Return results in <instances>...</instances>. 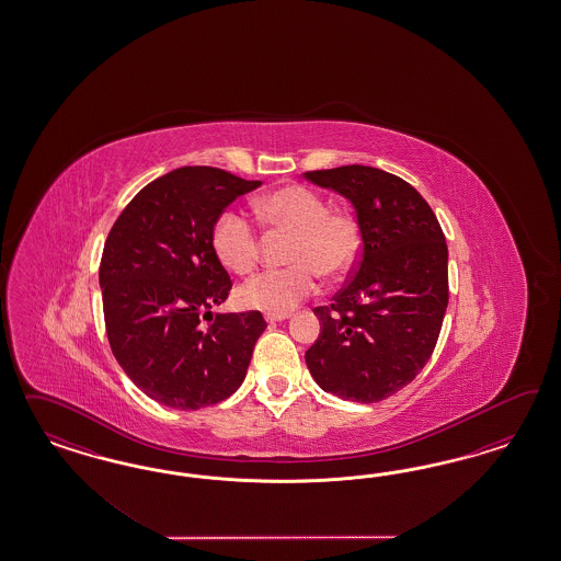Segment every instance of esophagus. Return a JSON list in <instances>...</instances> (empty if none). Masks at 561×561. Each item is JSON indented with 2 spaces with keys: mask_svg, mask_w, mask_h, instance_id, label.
<instances>
[{
  "mask_svg": "<svg viewBox=\"0 0 561 561\" xmlns=\"http://www.w3.org/2000/svg\"><path fill=\"white\" fill-rule=\"evenodd\" d=\"M286 319H289L288 312H286V314H272V312L265 314V321H267V323H279V321H286Z\"/></svg>",
  "mask_w": 561,
  "mask_h": 561,
  "instance_id": "1",
  "label": "esophagus"
}]
</instances>
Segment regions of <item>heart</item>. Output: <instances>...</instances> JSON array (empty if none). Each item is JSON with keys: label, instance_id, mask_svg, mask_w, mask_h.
Listing matches in <instances>:
<instances>
[{"label": "heart", "instance_id": "1", "mask_svg": "<svg viewBox=\"0 0 561 561\" xmlns=\"http://www.w3.org/2000/svg\"><path fill=\"white\" fill-rule=\"evenodd\" d=\"M261 220L275 234L291 237L288 267L251 277L238 289L244 308L286 314L319 288V273L337 279L356 265L362 240L352 216L329 211L321 195L302 185H286L256 202ZM211 247L230 272L249 273L259 261L261 237L244 214L228 209L214 224Z\"/></svg>", "mask_w": 561, "mask_h": 561}]
</instances>
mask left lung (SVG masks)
<instances>
[{"label": "left lung", "mask_w": 561, "mask_h": 561, "mask_svg": "<svg viewBox=\"0 0 561 561\" xmlns=\"http://www.w3.org/2000/svg\"><path fill=\"white\" fill-rule=\"evenodd\" d=\"M356 209L362 255L329 306L306 366L324 392L374 403L422 373L448 306V249L424 197L391 172L350 164L306 172Z\"/></svg>", "instance_id": "obj_1"}]
</instances>
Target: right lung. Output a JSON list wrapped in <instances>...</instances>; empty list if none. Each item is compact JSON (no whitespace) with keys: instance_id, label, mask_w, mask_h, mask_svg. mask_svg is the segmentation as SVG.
I'll return each mask as SVG.
<instances>
[{"instance_id":"1","label":"right lung","mask_w":561,"mask_h":561,"mask_svg":"<svg viewBox=\"0 0 561 561\" xmlns=\"http://www.w3.org/2000/svg\"><path fill=\"white\" fill-rule=\"evenodd\" d=\"M256 187L261 181L211 167L172 170L137 193L104 242L99 282L111 350L137 389L167 408L228 399L267 327L259 310L211 312L232 288L211 247L214 224Z\"/></svg>"}]
</instances>
